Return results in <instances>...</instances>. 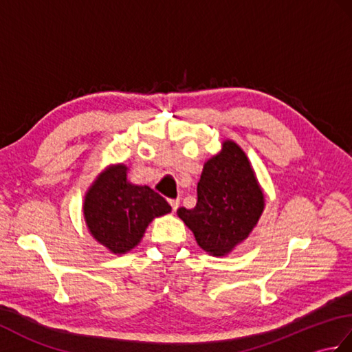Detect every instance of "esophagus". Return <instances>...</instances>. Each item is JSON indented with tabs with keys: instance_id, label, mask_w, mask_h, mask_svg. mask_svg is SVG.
I'll use <instances>...</instances> for the list:
<instances>
[{
	"instance_id": "esophagus-1",
	"label": "esophagus",
	"mask_w": 352,
	"mask_h": 352,
	"mask_svg": "<svg viewBox=\"0 0 352 352\" xmlns=\"http://www.w3.org/2000/svg\"><path fill=\"white\" fill-rule=\"evenodd\" d=\"M169 204H170V207H172V212H177L178 206H180V199H170Z\"/></svg>"
}]
</instances>
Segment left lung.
Listing matches in <instances>:
<instances>
[{
	"label": "left lung",
	"mask_w": 352,
	"mask_h": 352,
	"mask_svg": "<svg viewBox=\"0 0 352 352\" xmlns=\"http://www.w3.org/2000/svg\"><path fill=\"white\" fill-rule=\"evenodd\" d=\"M197 192V206L178 208V218L206 252L228 256L248 239L265 210L263 189L234 140H223L221 151L204 163Z\"/></svg>",
	"instance_id": "8db88e82"
}]
</instances>
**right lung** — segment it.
Segmentation results:
<instances>
[{
  "instance_id": "right-lung-1",
  "label": "right lung",
  "mask_w": 352,
  "mask_h": 352,
  "mask_svg": "<svg viewBox=\"0 0 352 352\" xmlns=\"http://www.w3.org/2000/svg\"><path fill=\"white\" fill-rule=\"evenodd\" d=\"M124 163L110 164L85 193L83 214L89 233L111 254L138 246L154 218L170 212L166 199L148 186H136L126 177Z\"/></svg>"
}]
</instances>
